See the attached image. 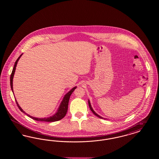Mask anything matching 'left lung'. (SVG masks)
Segmentation results:
<instances>
[{"mask_svg":"<svg viewBox=\"0 0 159 159\" xmlns=\"http://www.w3.org/2000/svg\"><path fill=\"white\" fill-rule=\"evenodd\" d=\"M88 103H89V108H90V109H91V111H92V113H93L94 114H95V116H97V117H98L99 118H101V119H103V118H102V117H101V116H99V115H98V114H97L96 113H95V111H93V109H92V107H91V104H90V101H88Z\"/></svg>","mask_w":159,"mask_h":159,"instance_id":"left-lung-1","label":"left lung"}]
</instances>
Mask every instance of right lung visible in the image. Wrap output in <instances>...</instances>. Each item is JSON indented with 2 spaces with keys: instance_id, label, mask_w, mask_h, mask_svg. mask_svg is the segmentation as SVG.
I'll return each instance as SVG.
<instances>
[{
  "instance_id": "1",
  "label": "right lung",
  "mask_w": 159,
  "mask_h": 159,
  "mask_svg": "<svg viewBox=\"0 0 159 159\" xmlns=\"http://www.w3.org/2000/svg\"><path fill=\"white\" fill-rule=\"evenodd\" d=\"M22 55V54L18 58V59L16 60V61H15V64H14V68L12 70V73L11 75V77H10V84H11V89L13 92V84H12V80H13V77H14V73H15V68H16V64H17V62L19 60V59L20 58L21 56ZM76 87L73 88L71 91H69L68 93L64 96V98L62 99L61 103L60 106L58 110V111L57 112V113L55 114H54L52 116L50 117H48V118H44V119H39V118H36V117H32L29 114H27L25 113L23 110L22 108L20 107L19 104H18L17 101H16L15 99V101H16V103L17 104L18 107L19 108V109L21 110V111H22L23 113H24L25 114H26L29 117H30V118H31L33 120H37V121H58V120H60L61 119H62V118H64L65 117V116L66 115V113L67 112V110H68V102H69V99H70V97L71 95V93H73V92L75 91V89H76Z\"/></svg>"
}]
</instances>
